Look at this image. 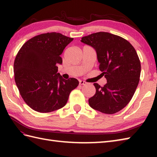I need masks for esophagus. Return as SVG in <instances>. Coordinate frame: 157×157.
<instances>
[{"mask_svg":"<svg viewBox=\"0 0 157 157\" xmlns=\"http://www.w3.org/2000/svg\"><path fill=\"white\" fill-rule=\"evenodd\" d=\"M86 84H87V83H86L84 81H82V80L79 81V84H80V85H86Z\"/></svg>","mask_w":157,"mask_h":157,"instance_id":"1","label":"esophagus"}]
</instances>
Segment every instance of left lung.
Listing matches in <instances>:
<instances>
[{
    "label": "left lung",
    "mask_w": 157,
    "mask_h": 157,
    "mask_svg": "<svg viewBox=\"0 0 157 157\" xmlns=\"http://www.w3.org/2000/svg\"><path fill=\"white\" fill-rule=\"evenodd\" d=\"M81 42L95 50L99 69L107 81L103 87L94 83L96 94L89 98L90 106L105 114L121 111L131 101L140 81L141 65L135 48L108 32L94 33Z\"/></svg>",
    "instance_id": "left-lung-1"
}]
</instances>
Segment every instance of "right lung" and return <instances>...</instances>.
Instances as JSON below:
<instances>
[{
    "instance_id": "right-lung-1",
    "label": "right lung",
    "mask_w": 157,
    "mask_h": 157,
    "mask_svg": "<svg viewBox=\"0 0 157 157\" xmlns=\"http://www.w3.org/2000/svg\"><path fill=\"white\" fill-rule=\"evenodd\" d=\"M73 38L52 32L36 36L26 42L17 55L13 71L23 101L40 113L63 107L79 84L75 78L65 79L58 71L61 55Z\"/></svg>"
}]
</instances>
